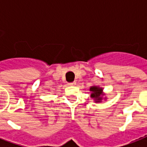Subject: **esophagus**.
<instances>
[{
  "label": "esophagus",
  "instance_id": "1",
  "mask_svg": "<svg viewBox=\"0 0 147 147\" xmlns=\"http://www.w3.org/2000/svg\"><path fill=\"white\" fill-rule=\"evenodd\" d=\"M68 85H70V86H75V85H76V83H75V82H71V83H69Z\"/></svg>",
  "mask_w": 147,
  "mask_h": 147
}]
</instances>
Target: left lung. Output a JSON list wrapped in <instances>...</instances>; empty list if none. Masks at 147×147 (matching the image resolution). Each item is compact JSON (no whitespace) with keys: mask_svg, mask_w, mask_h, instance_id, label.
Wrapping results in <instances>:
<instances>
[{"mask_svg":"<svg viewBox=\"0 0 147 147\" xmlns=\"http://www.w3.org/2000/svg\"><path fill=\"white\" fill-rule=\"evenodd\" d=\"M90 91H91V98H94L95 102H101L102 98H103V91H102V88H100L98 86H91L90 88ZM106 99V97L104 98Z\"/></svg>","mask_w":147,"mask_h":147,"instance_id":"obj_1","label":"left lung"}]
</instances>
